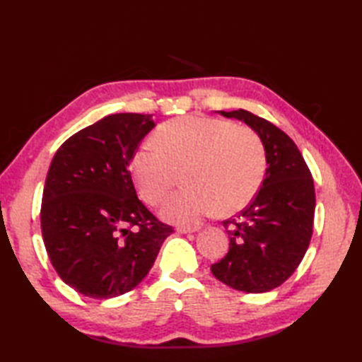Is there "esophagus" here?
I'll list each match as a JSON object with an SVG mask.
<instances>
[{"instance_id": "obj_1", "label": "esophagus", "mask_w": 362, "mask_h": 362, "mask_svg": "<svg viewBox=\"0 0 362 362\" xmlns=\"http://www.w3.org/2000/svg\"><path fill=\"white\" fill-rule=\"evenodd\" d=\"M199 227H179L177 228V232L179 233H194L197 232Z\"/></svg>"}]
</instances>
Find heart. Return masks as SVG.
<instances>
[{
	"mask_svg": "<svg viewBox=\"0 0 362 362\" xmlns=\"http://www.w3.org/2000/svg\"><path fill=\"white\" fill-rule=\"evenodd\" d=\"M157 143H144L132 158V175L149 204L163 202L187 171L189 187L171 196L161 214L193 226L213 211H240L258 194L266 175V149L257 132L233 122L188 117L165 122Z\"/></svg>",
	"mask_w": 362,
	"mask_h": 362,
	"instance_id": "1",
	"label": "heart"
}]
</instances>
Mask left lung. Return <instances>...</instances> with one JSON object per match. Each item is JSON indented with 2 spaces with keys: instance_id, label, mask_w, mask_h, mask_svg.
Segmentation results:
<instances>
[{
  "instance_id": "left-lung-1",
  "label": "left lung",
  "mask_w": 362,
  "mask_h": 362,
  "mask_svg": "<svg viewBox=\"0 0 362 362\" xmlns=\"http://www.w3.org/2000/svg\"><path fill=\"white\" fill-rule=\"evenodd\" d=\"M218 113L258 134L267 168L252 204L224 221L230 247L211 264V272L236 291L261 294L286 281L308 249L316 209L314 182L296 143L272 122L243 109Z\"/></svg>"
}]
</instances>
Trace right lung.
<instances>
[{"mask_svg": "<svg viewBox=\"0 0 362 362\" xmlns=\"http://www.w3.org/2000/svg\"><path fill=\"white\" fill-rule=\"evenodd\" d=\"M152 115L115 113L57 149L43 188L42 235L68 286L91 298L132 291L174 230L146 209L129 171Z\"/></svg>", "mask_w": 362, "mask_h": 362, "instance_id": "add662e5", "label": "right lung"}]
</instances>
